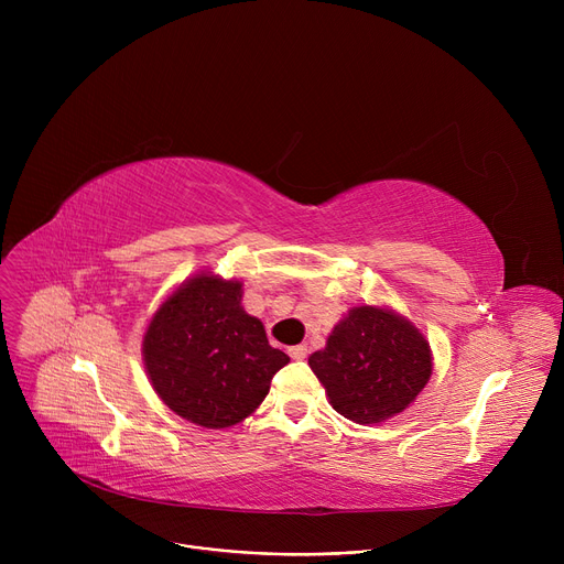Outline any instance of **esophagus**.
Returning <instances> with one entry per match:
<instances>
[{"mask_svg": "<svg viewBox=\"0 0 564 564\" xmlns=\"http://www.w3.org/2000/svg\"><path fill=\"white\" fill-rule=\"evenodd\" d=\"M290 357H292L294 361L306 359V357H308V347H306V345H294V347H290Z\"/></svg>", "mask_w": 564, "mask_h": 564, "instance_id": "1", "label": "esophagus"}]
</instances>
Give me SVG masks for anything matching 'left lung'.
<instances>
[{
    "label": "left lung",
    "instance_id": "1",
    "mask_svg": "<svg viewBox=\"0 0 564 564\" xmlns=\"http://www.w3.org/2000/svg\"><path fill=\"white\" fill-rule=\"evenodd\" d=\"M308 366L329 404L359 425L402 413L432 377V347L416 324L389 306H351Z\"/></svg>",
    "mask_w": 564,
    "mask_h": 564
}]
</instances>
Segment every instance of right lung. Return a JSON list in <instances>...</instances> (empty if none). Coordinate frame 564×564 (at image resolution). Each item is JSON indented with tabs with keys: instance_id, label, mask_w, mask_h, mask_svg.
Segmentation results:
<instances>
[{
	"instance_id": "1",
	"label": "right lung",
	"mask_w": 564,
	"mask_h": 564,
	"mask_svg": "<svg viewBox=\"0 0 564 564\" xmlns=\"http://www.w3.org/2000/svg\"><path fill=\"white\" fill-rule=\"evenodd\" d=\"M141 359L158 398L207 430L251 416L290 361L267 343L262 322L245 311L242 281L207 270L183 281L153 313Z\"/></svg>"
}]
</instances>
